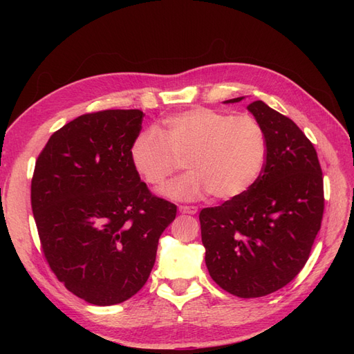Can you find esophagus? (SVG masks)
Returning <instances> with one entry per match:
<instances>
[{
  "mask_svg": "<svg viewBox=\"0 0 354 354\" xmlns=\"http://www.w3.org/2000/svg\"><path fill=\"white\" fill-rule=\"evenodd\" d=\"M178 211L181 214H190V216H194V214L198 212V207H194V205H180L178 207Z\"/></svg>",
  "mask_w": 354,
  "mask_h": 354,
  "instance_id": "1",
  "label": "esophagus"
}]
</instances>
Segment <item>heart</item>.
<instances>
[{
  "label": "heart",
  "instance_id": "b5f03b06",
  "mask_svg": "<svg viewBox=\"0 0 354 354\" xmlns=\"http://www.w3.org/2000/svg\"><path fill=\"white\" fill-rule=\"evenodd\" d=\"M266 156V133L255 118L208 108L171 115L162 133L147 128L130 146L133 168L153 187L162 186L185 158L189 173L162 189V195L177 201L207 194L223 201L238 198L259 180Z\"/></svg>",
  "mask_w": 354,
  "mask_h": 354
}]
</instances>
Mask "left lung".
<instances>
[{
  "mask_svg": "<svg viewBox=\"0 0 354 354\" xmlns=\"http://www.w3.org/2000/svg\"><path fill=\"white\" fill-rule=\"evenodd\" d=\"M248 111L266 133L264 168L250 190L203 208L199 221L212 281L236 297L257 298L283 288L303 269L325 199L316 149L297 124L261 100Z\"/></svg>",
  "mask_w": 354,
  "mask_h": 354,
  "instance_id": "obj_1",
  "label": "left lung"
}]
</instances>
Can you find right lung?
<instances>
[{
    "label": "right lung",
    "mask_w": 354,
    "mask_h": 354,
    "mask_svg": "<svg viewBox=\"0 0 354 354\" xmlns=\"http://www.w3.org/2000/svg\"><path fill=\"white\" fill-rule=\"evenodd\" d=\"M138 109L85 113L53 134L39 153L30 205L50 269L94 306L137 294L177 207L151 194L133 168Z\"/></svg>",
    "instance_id": "right-lung-1"
}]
</instances>
